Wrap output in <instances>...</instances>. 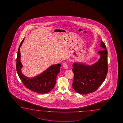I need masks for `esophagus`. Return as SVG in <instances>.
I'll list each match as a JSON object with an SVG mask.
<instances>
[{"instance_id":"esophagus-1","label":"esophagus","mask_w":123,"mask_h":123,"mask_svg":"<svg viewBox=\"0 0 123 123\" xmlns=\"http://www.w3.org/2000/svg\"><path fill=\"white\" fill-rule=\"evenodd\" d=\"M63 67L65 69H68V65H67V64H66V63H64L63 64Z\"/></svg>"}]
</instances>
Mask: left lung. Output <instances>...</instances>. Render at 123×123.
<instances>
[{
    "mask_svg": "<svg viewBox=\"0 0 123 123\" xmlns=\"http://www.w3.org/2000/svg\"><path fill=\"white\" fill-rule=\"evenodd\" d=\"M100 46L102 50L99 51V60L91 65L83 63H73L74 74L72 87L75 91L80 94H87L95 92L105 79L108 73V52L106 46L102 40Z\"/></svg>",
    "mask_w": 123,
    "mask_h": 123,
    "instance_id": "1",
    "label": "left lung"
}]
</instances>
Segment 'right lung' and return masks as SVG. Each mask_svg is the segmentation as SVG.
Listing matches in <instances>:
<instances>
[{"label": "right lung", "mask_w": 123, "mask_h": 123, "mask_svg": "<svg viewBox=\"0 0 123 123\" xmlns=\"http://www.w3.org/2000/svg\"><path fill=\"white\" fill-rule=\"evenodd\" d=\"M24 39L19 46L16 59V71L19 77L24 85L33 92L38 93L45 94L50 92L54 87L56 82V77L60 72L61 64L51 65L46 71L37 76L32 78L26 77L21 71L23 66L20 60L21 54L20 48Z\"/></svg>", "instance_id": "right-lung-1"}]
</instances>
